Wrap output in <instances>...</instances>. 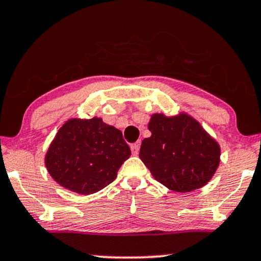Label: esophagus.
<instances>
[{
    "label": "esophagus",
    "mask_w": 261,
    "mask_h": 261,
    "mask_svg": "<svg viewBox=\"0 0 261 261\" xmlns=\"http://www.w3.org/2000/svg\"><path fill=\"white\" fill-rule=\"evenodd\" d=\"M139 148H140V141H137V143L130 145L132 153H133L134 155H137L139 153Z\"/></svg>",
    "instance_id": "1"
}]
</instances>
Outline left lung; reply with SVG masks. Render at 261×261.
Masks as SVG:
<instances>
[{"instance_id": "1", "label": "left lung", "mask_w": 261, "mask_h": 261, "mask_svg": "<svg viewBox=\"0 0 261 261\" xmlns=\"http://www.w3.org/2000/svg\"><path fill=\"white\" fill-rule=\"evenodd\" d=\"M152 135L141 143L139 157L158 182L174 192L201 188L217 170L221 148L198 121L186 114H154Z\"/></svg>"}]
</instances>
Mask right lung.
Returning a JSON list of instances; mask_svg holds the SVG:
<instances>
[{
    "label": "right lung",
    "mask_w": 261,
    "mask_h": 261,
    "mask_svg": "<svg viewBox=\"0 0 261 261\" xmlns=\"http://www.w3.org/2000/svg\"><path fill=\"white\" fill-rule=\"evenodd\" d=\"M129 155L121 130L98 117L73 118L57 132L45 165L57 184L87 195L110 185Z\"/></svg>",
    "instance_id": "right-lung-1"
}]
</instances>
